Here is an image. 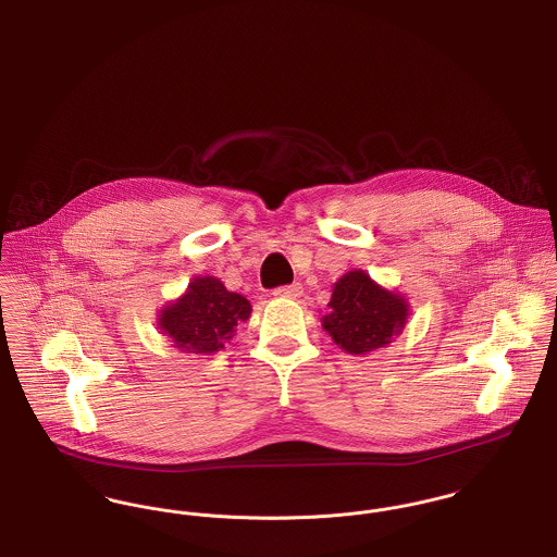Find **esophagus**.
I'll return each mask as SVG.
<instances>
[{
    "label": "esophagus",
    "instance_id": "1",
    "mask_svg": "<svg viewBox=\"0 0 557 557\" xmlns=\"http://www.w3.org/2000/svg\"><path fill=\"white\" fill-rule=\"evenodd\" d=\"M273 295L277 298H298L302 295V286L300 284H290V286H282L277 290H273Z\"/></svg>",
    "mask_w": 557,
    "mask_h": 557
}]
</instances>
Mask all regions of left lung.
Here are the masks:
<instances>
[{"instance_id": "left-lung-1", "label": "left lung", "mask_w": 557, "mask_h": 557, "mask_svg": "<svg viewBox=\"0 0 557 557\" xmlns=\"http://www.w3.org/2000/svg\"><path fill=\"white\" fill-rule=\"evenodd\" d=\"M410 318L408 298L376 284L366 271H347L332 286L322 326L351 356L383 349Z\"/></svg>"}]
</instances>
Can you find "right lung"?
<instances>
[{
    "label": "right lung",
    "instance_id": "obj_1",
    "mask_svg": "<svg viewBox=\"0 0 557 557\" xmlns=\"http://www.w3.org/2000/svg\"><path fill=\"white\" fill-rule=\"evenodd\" d=\"M252 313L246 296L230 293L219 277L197 275L187 290L158 313V327L183 354L210 356L225 349Z\"/></svg>",
    "mask_w": 557,
    "mask_h": 557
}]
</instances>
